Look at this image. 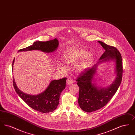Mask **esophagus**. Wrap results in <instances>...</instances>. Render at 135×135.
I'll return each mask as SVG.
<instances>
[{"instance_id":"esophagus-1","label":"esophagus","mask_w":135,"mask_h":135,"mask_svg":"<svg viewBox=\"0 0 135 135\" xmlns=\"http://www.w3.org/2000/svg\"><path fill=\"white\" fill-rule=\"evenodd\" d=\"M67 84L68 85H70L71 84H72L73 83V80L72 79H70V78H68L67 80Z\"/></svg>"}]
</instances>
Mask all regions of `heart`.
<instances>
[{
  "label": "heart",
  "instance_id": "1",
  "mask_svg": "<svg viewBox=\"0 0 135 135\" xmlns=\"http://www.w3.org/2000/svg\"><path fill=\"white\" fill-rule=\"evenodd\" d=\"M94 55L92 52H89L86 50L71 49L65 53L63 57L65 65L59 64L58 68L65 72L67 70V67L71 68L76 66V71L81 73L88 67Z\"/></svg>",
  "mask_w": 135,
  "mask_h": 135
}]
</instances>
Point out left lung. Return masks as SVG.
Wrapping results in <instances>:
<instances>
[{"label":"left lung","mask_w":135,"mask_h":135,"mask_svg":"<svg viewBox=\"0 0 135 135\" xmlns=\"http://www.w3.org/2000/svg\"><path fill=\"white\" fill-rule=\"evenodd\" d=\"M98 42L105 50L99 62L92 67L86 69L76 79L79 88L78 99L80 108L84 111L91 112L105 106L114 96L121 84L123 66L122 56L117 49L101 41ZM113 60L116 62L117 77L115 80L107 88H99L92 83L96 68L99 63Z\"/></svg>","instance_id":"1"}]
</instances>
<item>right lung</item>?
Segmentation results:
<instances>
[{
    "mask_svg": "<svg viewBox=\"0 0 135 135\" xmlns=\"http://www.w3.org/2000/svg\"><path fill=\"white\" fill-rule=\"evenodd\" d=\"M59 46L57 38L47 41H37L33 45L19 50V51L32 50H40L45 52L55 51ZM15 59L13 60L12 69ZM67 78L59 80H52L46 89L42 93L37 95H30L21 91L17 86L15 79L13 78V85L16 93L32 109L42 113H49L54 111L57 108L60 95L66 86Z\"/></svg>",
    "mask_w": 135,
    "mask_h": 135,
    "instance_id": "obj_1",
    "label": "right lung"
}]
</instances>
